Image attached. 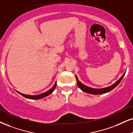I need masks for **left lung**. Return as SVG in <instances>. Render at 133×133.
<instances>
[{
  "label": "left lung",
  "mask_w": 133,
  "mask_h": 133,
  "mask_svg": "<svg viewBox=\"0 0 133 133\" xmlns=\"http://www.w3.org/2000/svg\"><path fill=\"white\" fill-rule=\"evenodd\" d=\"M124 75H125V73L122 75V76L121 77L116 83H115L114 84L112 85V86L107 87V88H102V89H95V88H90V87L85 86L84 84H83V83H81V82L78 80V78L76 75V79L77 81V84H78V87H79L80 89H81L83 92H85L91 94H105V93L109 92L112 91V89H114L115 87H117L118 85L119 84V83H120L121 81H122Z\"/></svg>",
  "instance_id": "obj_1"
}]
</instances>
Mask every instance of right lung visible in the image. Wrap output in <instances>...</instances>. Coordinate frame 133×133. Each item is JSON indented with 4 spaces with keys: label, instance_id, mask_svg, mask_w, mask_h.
I'll list each match as a JSON object with an SVG mask.
<instances>
[{
    "label": "right lung",
    "instance_id": "obj_1",
    "mask_svg": "<svg viewBox=\"0 0 133 133\" xmlns=\"http://www.w3.org/2000/svg\"><path fill=\"white\" fill-rule=\"evenodd\" d=\"M56 85H57V82H55V84L54 85L53 87H52L51 89H50L49 90V91L45 92L42 93V94H39V95H34V96H31V95H26V94H22V93L19 92H18V91H16V92H18L19 94H21V96L27 98V99H36H36H42V98L45 97H46L47 96H49V95H50V94H52V92L54 91V89H55V87H56Z\"/></svg>",
    "mask_w": 133,
    "mask_h": 133
}]
</instances>
